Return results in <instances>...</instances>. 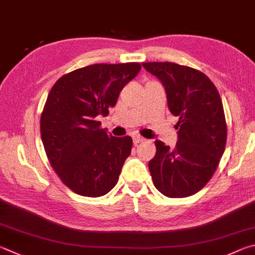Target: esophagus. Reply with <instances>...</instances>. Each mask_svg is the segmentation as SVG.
<instances>
[{
  "label": "esophagus",
  "mask_w": 255,
  "mask_h": 255,
  "mask_svg": "<svg viewBox=\"0 0 255 255\" xmlns=\"http://www.w3.org/2000/svg\"><path fill=\"white\" fill-rule=\"evenodd\" d=\"M132 141H133V145H138L139 142L145 141V138L136 135V136H132Z\"/></svg>",
  "instance_id": "1"
}]
</instances>
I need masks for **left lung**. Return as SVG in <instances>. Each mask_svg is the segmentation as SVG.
<instances>
[{
	"label": "left lung",
	"instance_id": "8db88e82",
	"mask_svg": "<svg viewBox=\"0 0 255 255\" xmlns=\"http://www.w3.org/2000/svg\"><path fill=\"white\" fill-rule=\"evenodd\" d=\"M142 67L164 86L169 112L178 117L175 148L156 140L148 167L155 187L167 197H187L205 186L214 174L226 143L221 97L210 78L173 62Z\"/></svg>",
	"mask_w": 255,
	"mask_h": 255
}]
</instances>
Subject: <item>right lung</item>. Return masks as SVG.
<instances>
[{"label": "right lung", "instance_id": "right-lung-1", "mask_svg": "<svg viewBox=\"0 0 255 255\" xmlns=\"http://www.w3.org/2000/svg\"><path fill=\"white\" fill-rule=\"evenodd\" d=\"M137 62L96 63L62 76L48 95L40 130L55 173L82 196L99 197L117 184L132 139L100 128L120 91L139 72Z\"/></svg>", "mask_w": 255, "mask_h": 255}]
</instances>
